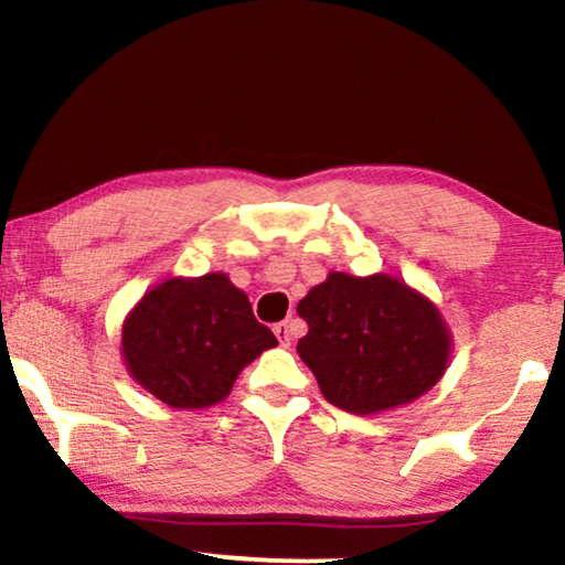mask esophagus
<instances>
[{
	"mask_svg": "<svg viewBox=\"0 0 565 565\" xmlns=\"http://www.w3.org/2000/svg\"><path fill=\"white\" fill-rule=\"evenodd\" d=\"M292 334H296V327H292V321H290V319H288V321L275 323V337L280 339V344H282V347H290V342H292Z\"/></svg>",
	"mask_w": 565,
	"mask_h": 565,
	"instance_id": "1",
	"label": "esophagus"
}]
</instances>
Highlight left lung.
Returning <instances> with one entry per match:
<instances>
[{
  "instance_id": "obj_1",
  "label": "left lung",
  "mask_w": 565,
  "mask_h": 565,
  "mask_svg": "<svg viewBox=\"0 0 565 565\" xmlns=\"http://www.w3.org/2000/svg\"><path fill=\"white\" fill-rule=\"evenodd\" d=\"M308 334L298 339L329 404L370 416L406 406L435 388L452 334L427 296L401 277L329 273L298 303Z\"/></svg>"
}]
</instances>
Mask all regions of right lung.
I'll return each instance as SVG.
<instances>
[{"label": "right lung", "instance_id": "1", "mask_svg": "<svg viewBox=\"0 0 565 565\" xmlns=\"http://www.w3.org/2000/svg\"><path fill=\"white\" fill-rule=\"evenodd\" d=\"M277 339L226 273L169 277L143 292L120 331L128 375L172 408L221 404Z\"/></svg>", "mask_w": 565, "mask_h": 565}]
</instances>
